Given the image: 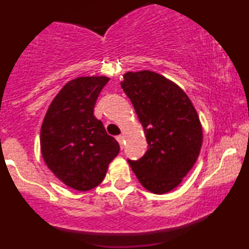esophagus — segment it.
<instances>
[{
	"label": "esophagus",
	"mask_w": 249,
	"mask_h": 249,
	"mask_svg": "<svg viewBox=\"0 0 249 249\" xmlns=\"http://www.w3.org/2000/svg\"><path fill=\"white\" fill-rule=\"evenodd\" d=\"M116 139H117V142H119V145H121V148H123V144H124V137H123V136H117Z\"/></svg>",
	"instance_id": "esophagus-1"
}]
</instances>
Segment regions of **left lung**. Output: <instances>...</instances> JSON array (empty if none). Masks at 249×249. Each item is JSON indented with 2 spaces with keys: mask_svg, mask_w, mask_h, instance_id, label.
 Listing matches in <instances>:
<instances>
[{
  "mask_svg": "<svg viewBox=\"0 0 249 249\" xmlns=\"http://www.w3.org/2000/svg\"><path fill=\"white\" fill-rule=\"evenodd\" d=\"M121 85L138 116L148 144L139 160H128L142 187L164 194L181 184L202 145L196 107L179 85L154 71L124 73Z\"/></svg>",
  "mask_w": 249,
  "mask_h": 249,
  "instance_id": "left-lung-1",
  "label": "left lung"
}]
</instances>
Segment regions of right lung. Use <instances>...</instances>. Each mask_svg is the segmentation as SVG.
<instances>
[{
  "label": "right lung",
  "mask_w": 249,
  "mask_h": 249,
  "mask_svg": "<svg viewBox=\"0 0 249 249\" xmlns=\"http://www.w3.org/2000/svg\"><path fill=\"white\" fill-rule=\"evenodd\" d=\"M105 76L77 77L50 103L41 127V152L53 176L68 187L90 191L105 178L119 144L93 115Z\"/></svg>",
  "instance_id": "1"
}]
</instances>
